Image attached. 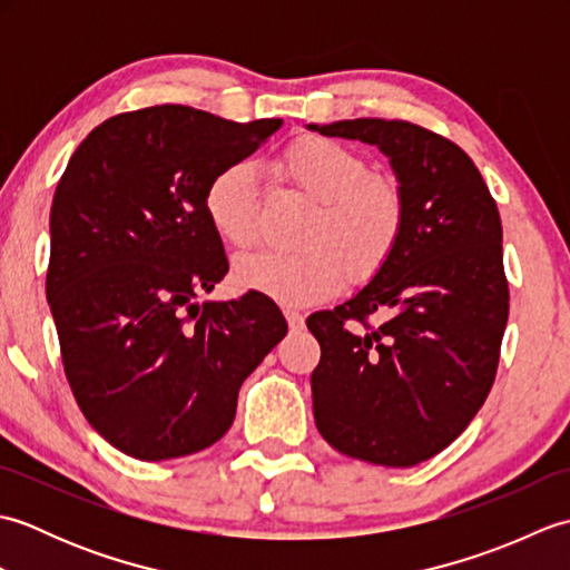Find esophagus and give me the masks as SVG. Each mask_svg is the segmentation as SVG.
<instances>
[{
    "label": "esophagus",
    "mask_w": 570,
    "mask_h": 570,
    "mask_svg": "<svg viewBox=\"0 0 570 570\" xmlns=\"http://www.w3.org/2000/svg\"><path fill=\"white\" fill-rule=\"evenodd\" d=\"M284 316H286V321H288V328H292V331H301V328H304V313H301V311L286 308V311H284Z\"/></svg>",
    "instance_id": "obj_1"
}]
</instances>
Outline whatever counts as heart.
<instances>
[{"mask_svg": "<svg viewBox=\"0 0 570 570\" xmlns=\"http://www.w3.org/2000/svg\"><path fill=\"white\" fill-rule=\"evenodd\" d=\"M276 168L316 203L301 233L306 249L237 259L233 278L239 288L284 306H308L333 296L345 278L365 284L390 264L406 225L404 193L394 180L370 176L357 151L325 137L292 141ZM203 205L215 235L229 247L247 249L257 239V166L242 159L217 168Z\"/></svg>", "mask_w": 570, "mask_h": 570, "instance_id": "b5f03b06", "label": "heart"}]
</instances>
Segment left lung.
<instances>
[{"label": "left lung", "instance_id": "8db88e82", "mask_svg": "<svg viewBox=\"0 0 570 570\" xmlns=\"http://www.w3.org/2000/svg\"><path fill=\"white\" fill-rule=\"evenodd\" d=\"M390 159L406 225L394 257L343 306L308 316L321 343L313 416L335 451L411 468L441 453L485 404L510 313L498 205L470 156L402 119L306 125ZM380 312L377 330H360Z\"/></svg>", "mask_w": 570, "mask_h": 570}]
</instances>
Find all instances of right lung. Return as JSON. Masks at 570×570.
Instances as JSON below:
<instances>
[{
  "label": "right lung",
  "mask_w": 570,
  "mask_h": 570,
  "mask_svg": "<svg viewBox=\"0 0 570 570\" xmlns=\"http://www.w3.org/2000/svg\"><path fill=\"white\" fill-rule=\"evenodd\" d=\"M278 127L156 105L110 117L70 156L46 296L76 402L117 451L168 460L220 441L242 382L286 335L257 292L193 301L227 274L205 186Z\"/></svg>",
  "instance_id": "obj_1"
}]
</instances>
